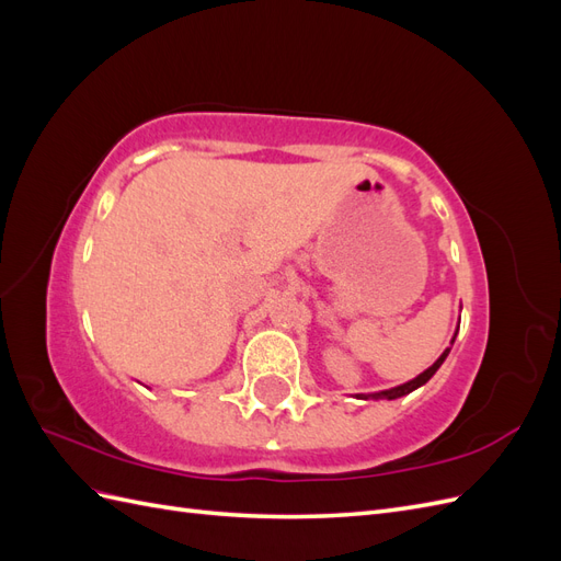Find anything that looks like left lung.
<instances>
[{
  "label": "left lung",
  "instance_id": "left-lung-1",
  "mask_svg": "<svg viewBox=\"0 0 561 561\" xmlns=\"http://www.w3.org/2000/svg\"><path fill=\"white\" fill-rule=\"evenodd\" d=\"M456 339V336H454ZM454 339H451V344H454ZM449 351H451V346L443 353V355H439V358L426 369V371H423V375H419L416 379H412V381H407V383H402V386H398V388H390V390H381V393H375V396H371V398H375V400H381V398H386V400H396V398H400V396H407V393H412V390L414 388H419V386H423V383H426L433 375H435V371L439 369V365H443L445 363V358H447V355H449ZM365 400L369 398V396H363Z\"/></svg>",
  "mask_w": 561,
  "mask_h": 561
}]
</instances>
